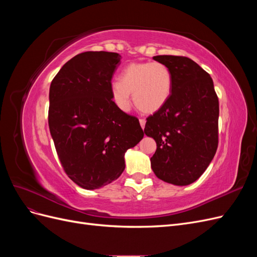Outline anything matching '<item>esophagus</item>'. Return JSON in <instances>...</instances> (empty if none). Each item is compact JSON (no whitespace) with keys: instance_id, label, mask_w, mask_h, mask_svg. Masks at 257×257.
I'll list each match as a JSON object with an SVG mask.
<instances>
[{"instance_id":"esophagus-1","label":"esophagus","mask_w":257,"mask_h":257,"mask_svg":"<svg viewBox=\"0 0 257 257\" xmlns=\"http://www.w3.org/2000/svg\"><path fill=\"white\" fill-rule=\"evenodd\" d=\"M139 123H141V125H142V127L144 130L145 125H146V120L145 119H141V120H139Z\"/></svg>"}]
</instances>
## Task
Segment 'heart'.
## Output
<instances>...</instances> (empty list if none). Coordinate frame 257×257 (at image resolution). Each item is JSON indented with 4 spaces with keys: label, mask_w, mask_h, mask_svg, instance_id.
<instances>
[{
    "label": "heart",
    "mask_w": 257,
    "mask_h": 257,
    "mask_svg": "<svg viewBox=\"0 0 257 257\" xmlns=\"http://www.w3.org/2000/svg\"><path fill=\"white\" fill-rule=\"evenodd\" d=\"M173 88L169 68L160 62L131 63L124 67L119 80L110 85L112 103L123 112L131 108V93L139 110L145 113L159 111L166 104Z\"/></svg>",
    "instance_id": "obj_1"
}]
</instances>
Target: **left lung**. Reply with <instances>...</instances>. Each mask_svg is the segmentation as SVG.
Returning <instances> with one entry per match:
<instances>
[{
  "instance_id": "obj_1",
  "label": "left lung",
  "mask_w": 257,
  "mask_h": 257,
  "mask_svg": "<svg viewBox=\"0 0 257 257\" xmlns=\"http://www.w3.org/2000/svg\"><path fill=\"white\" fill-rule=\"evenodd\" d=\"M173 76L166 104L147 118L145 134L157 143L153 173L175 185L195 182L211 163L219 143V99L210 75L186 57L157 56Z\"/></svg>"
}]
</instances>
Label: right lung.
Wrapping results in <instances>:
<instances>
[{"instance_id": "obj_1", "label": "right lung", "mask_w": 257, "mask_h": 257, "mask_svg": "<svg viewBox=\"0 0 257 257\" xmlns=\"http://www.w3.org/2000/svg\"><path fill=\"white\" fill-rule=\"evenodd\" d=\"M121 56L87 51L62 66L49 90L48 124L66 175L85 190L102 188L125 168L124 154L144 137L136 116L119 110L110 96Z\"/></svg>"}]
</instances>
